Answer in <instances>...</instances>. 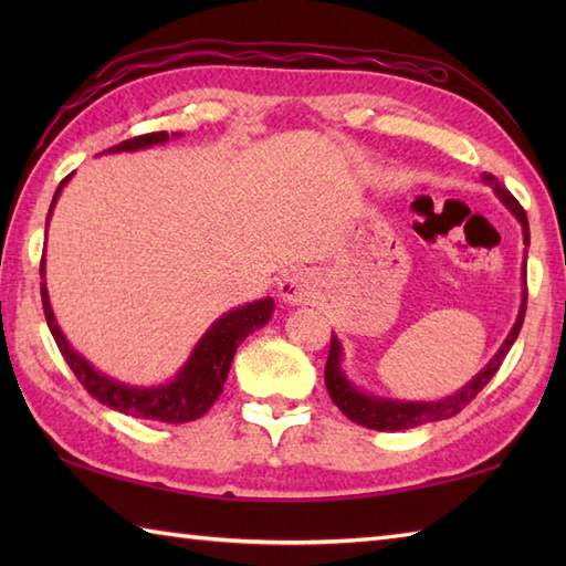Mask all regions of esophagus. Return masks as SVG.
<instances>
[{"label":"esophagus","instance_id":"1","mask_svg":"<svg viewBox=\"0 0 566 566\" xmlns=\"http://www.w3.org/2000/svg\"><path fill=\"white\" fill-rule=\"evenodd\" d=\"M314 294H316V282L311 272L296 270V272L284 274V280L280 282V296L286 304H302Z\"/></svg>","mask_w":566,"mask_h":566}]
</instances>
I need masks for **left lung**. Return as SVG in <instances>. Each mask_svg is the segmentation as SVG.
<instances>
[{
    "mask_svg": "<svg viewBox=\"0 0 566 566\" xmlns=\"http://www.w3.org/2000/svg\"><path fill=\"white\" fill-rule=\"evenodd\" d=\"M484 179L489 185H494L496 197L506 203L509 211L521 221L523 243L531 245V228H527V216H525L521 203L515 201L511 191L506 187H501L494 177L484 175ZM523 276H525V270H523ZM525 302H527V292L523 290V304L518 311V318H515L509 338L503 340L494 359H491V363L482 371H479V375L469 381L467 387H462L457 394L444 396V399H438V401H396V399H381V396H371V394L359 391L355 384L347 381L345 371L340 369L343 345L338 338H335V335H331V353H328V363H326V389L331 394L333 403L338 406L340 411L353 420V423L371 428V430H408V428L436 423V420L457 416L467 403H472L474 396L486 387L491 377L499 371L503 359H506L511 345L515 343V338H518V333L523 328Z\"/></svg>",
    "mask_w": 566,
    "mask_h": 566,
    "instance_id": "1",
    "label": "left lung"
}]
</instances>
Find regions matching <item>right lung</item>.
<instances>
[{
	"mask_svg": "<svg viewBox=\"0 0 566 566\" xmlns=\"http://www.w3.org/2000/svg\"><path fill=\"white\" fill-rule=\"evenodd\" d=\"M167 140H170V134H167V130H158V134H146V136H136L130 140L118 143V146L104 153L143 150ZM70 177L72 175H67L55 189L51 211ZM51 211H48V221H51ZM45 268L41 262V276ZM41 302H43L48 328H51L53 338L57 343V350L63 353L65 363L70 365L72 371H75V377L80 379L82 387L87 389L99 403L114 408L118 413L146 418V420H160V423H189V420H197L207 413L223 391L228 369H231L238 345L243 343L252 331L262 328L264 323L272 318V311H274V302L270 296L228 311V314H223L207 333L201 335V340L197 343L195 350H191L185 367L177 371V377L170 384H160V387H128V384H122L102 375V371L94 369L87 359L72 350L63 331H60L55 323V314L51 308V298H48L45 282L41 284Z\"/></svg>",
	"mask_w": 566,
	"mask_h": 566,
	"instance_id": "add662e5",
	"label": "right lung"
}]
</instances>
